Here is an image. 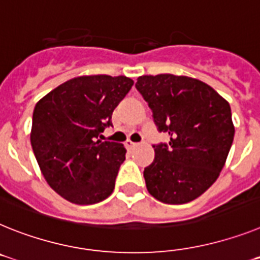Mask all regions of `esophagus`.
Masks as SVG:
<instances>
[{
    "label": "esophagus",
    "instance_id": "1",
    "mask_svg": "<svg viewBox=\"0 0 260 260\" xmlns=\"http://www.w3.org/2000/svg\"><path fill=\"white\" fill-rule=\"evenodd\" d=\"M138 146V143H135V142L133 141H126V147L127 148H134Z\"/></svg>",
    "mask_w": 260,
    "mask_h": 260
}]
</instances>
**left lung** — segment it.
Here are the masks:
<instances>
[{"instance_id":"8db88e82","label":"left lung","mask_w":260,"mask_h":260,"mask_svg":"<svg viewBox=\"0 0 260 260\" xmlns=\"http://www.w3.org/2000/svg\"><path fill=\"white\" fill-rule=\"evenodd\" d=\"M152 110L168 145L154 146L155 159L143 171L148 193L164 204L197 199L217 180L234 139L229 103L208 84L161 73L135 84Z\"/></svg>"}]
</instances>
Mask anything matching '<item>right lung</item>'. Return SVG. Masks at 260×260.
Listing matches in <instances>:
<instances>
[{"instance_id":"right-lung-1","label":"right lung","mask_w":260,"mask_h":260,"mask_svg":"<svg viewBox=\"0 0 260 260\" xmlns=\"http://www.w3.org/2000/svg\"><path fill=\"white\" fill-rule=\"evenodd\" d=\"M133 84L126 76H79L35 105L31 147L48 185L67 201L92 205L114 190L126 148L99 137Z\"/></svg>"}]
</instances>
